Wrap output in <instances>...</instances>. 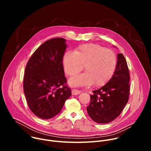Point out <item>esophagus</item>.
I'll return each instance as SVG.
<instances>
[{
  "label": "esophagus",
  "instance_id": "esophagus-1",
  "mask_svg": "<svg viewBox=\"0 0 151 151\" xmlns=\"http://www.w3.org/2000/svg\"><path fill=\"white\" fill-rule=\"evenodd\" d=\"M81 93V91L79 90H77V89H73L72 90V95H74V96H76V95H78Z\"/></svg>",
  "mask_w": 151,
  "mask_h": 151
}]
</instances>
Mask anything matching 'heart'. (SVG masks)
I'll return each mask as SVG.
<instances>
[{"label": "heart", "instance_id": "b5f03b06", "mask_svg": "<svg viewBox=\"0 0 151 151\" xmlns=\"http://www.w3.org/2000/svg\"><path fill=\"white\" fill-rule=\"evenodd\" d=\"M64 72L74 76L83 69L86 73L75 76L69 80L72 86L104 85L112 77L116 66L115 53L99 45L87 44L79 46L74 52H68L63 57Z\"/></svg>", "mask_w": 151, "mask_h": 151}]
</instances>
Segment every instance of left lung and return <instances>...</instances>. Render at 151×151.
I'll list each match as a JSON object with an SVG mask.
<instances>
[{"instance_id": "obj_1", "label": "left lung", "mask_w": 151, "mask_h": 151, "mask_svg": "<svg viewBox=\"0 0 151 151\" xmlns=\"http://www.w3.org/2000/svg\"><path fill=\"white\" fill-rule=\"evenodd\" d=\"M112 78L100 88L93 91L90 103L87 107L90 118L99 124L109 123L122 112L128 101L130 73L126 60L122 53Z\"/></svg>"}]
</instances>
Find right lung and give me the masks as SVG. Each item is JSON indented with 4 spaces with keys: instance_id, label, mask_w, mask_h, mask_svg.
Returning <instances> with one entry per match:
<instances>
[{
    "instance_id": "obj_1",
    "label": "right lung",
    "mask_w": 151,
    "mask_h": 151,
    "mask_svg": "<svg viewBox=\"0 0 151 151\" xmlns=\"http://www.w3.org/2000/svg\"><path fill=\"white\" fill-rule=\"evenodd\" d=\"M66 39L53 38L42 44L29 59L25 69L23 88L32 112L48 119L56 116L72 95L66 85L63 57Z\"/></svg>"
}]
</instances>
